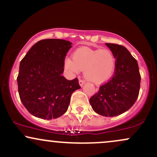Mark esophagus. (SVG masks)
<instances>
[{
  "mask_svg": "<svg viewBox=\"0 0 157 157\" xmlns=\"http://www.w3.org/2000/svg\"><path fill=\"white\" fill-rule=\"evenodd\" d=\"M79 84H80V86L82 87V86L85 84V81L83 80H79Z\"/></svg>",
  "mask_w": 157,
  "mask_h": 157,
  "instance_id": "34e87169",
  "label": "esophagus"
}]
</instances>
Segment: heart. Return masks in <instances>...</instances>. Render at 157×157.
Segmentation results:
<instances>
[{"label": "heart", "mask_w": 157, "mask_h": 157, "mask_svg": "<svg viewBox=\"0 0 157 157\" xmlns=\"http://www.w3.org/2000/svg\"><path fill=\"white\" fill-rule=\"evenodd\" d=\"M63 66L71 75H78L81 70H84L86 80L101 84L112 77L116 70L117 60L113 52L108 48L80 47L74 52L72 59H65Z\"/></svg>", "instance_id": "obj_1"}]
</instances>
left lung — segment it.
<instances>
[{"label": "left lung", "instance_id": "8db88e82", "mask_svg": "<svg viewBox=\"0 0 157 157\" xmlns=\"http://www.w3.org/2000/svg\"><path fill=\"white\" fill-rule=\"evenodd\" d=\"M105 45L116 57V70L112 79L100 86L89 102L97 113L112 117L127 111L135 103L141 77L137 61L127 48L117 44Z\"/></svg>", "mask_w": 157, "mask_h": 157}]
</instances>
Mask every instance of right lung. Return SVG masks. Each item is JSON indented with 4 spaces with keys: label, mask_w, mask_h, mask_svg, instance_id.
Segmentation results:
<instances>
[{
    "label": "right lung",
    "mask_w": 157,
    "mask_h": 157,
    "mask_svg": "<svg viewBox=\"0 0 157 157\" xmlns=\"http://www.w3.org/2000/svg\"><path fill=\"white\" fill-rule=\"evenodd\" d=\"M71 43L60 39L40 40L20 63L17 81L25 108L44 120L58 118L67 111L71 94L80 89L78 80L62 76Z\"/></svg>",
    "instance_id": "obj_1"
}]
</instances>
